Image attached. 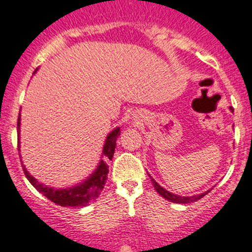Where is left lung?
I'll return each mask as SVG.
<instances>
[{"mask_svg": "<svg viewBox=\"0 0 252 252\" xmlns=\"http://www.w3.org/2000/svg\"><path fill=\"white\" fill-rule=\"evenodd\" d=\"M230 110H231V112H234V108L230 107ZM150 179H152L153 187H154L155 190L158 191V194L161 195V196H163L164 199H166V200L171 201V203H176V204L194 203V201H197V200H199V199H201V197H203V196H205V195L208 194L209 191H210V190H208V191L203 192V194L192 195V196H179V195L171 194V192H169L168 190H165V189H164V188H161L160 185L158 184V183H157L154 179H153L152 176H150Z\"/></svg>", "mask_w": 252, "mask_h": 252, "instance_id": "8db88e82", "label": "left lung"}]
</instances>
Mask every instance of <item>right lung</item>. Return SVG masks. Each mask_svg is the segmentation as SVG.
Listing matches in <instances>:
<instances>
[{"label":"right lung","mask_w":252,"mask_h":252,"mask_svg":"<svg viewBox=\"0 0 252 252\" xmlns=\"http://www.w3.org/2000/svg\"><path fill=\"white\" fill-rule=\"evenodd\" d=\"M20 124H21V113L17 121V134L20 137ZM121 135V128H115L114 130L110 131L108 134L107 139H105L104 147H103V155L104 160L99 161V165L95 169L93 174L89 176L88 179L84 180L81 184L76 185V187L67 188V189H53V188L46 187V185L41 184L37 182L33 176L30 175L27 169L23 166V171L25 175L30 183L38 190L41 194L48 197L49 200L53 201L55 204L61 206H74V208H79V206H87L89 203L94 201L99 196L100 191L104 188L105 182H107L108 176V160H112L113 155H114L115 144H117V138ZM20 140V138H18ZM18 148H20V142H18ZM20 150V149H18Z\"/></svg>","instance_id":"add662e5"}]
</instances>
